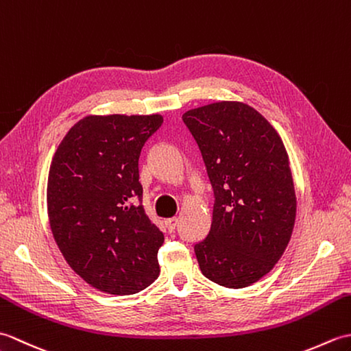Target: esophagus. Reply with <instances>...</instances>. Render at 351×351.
Masks as SVG:
<instances>
[{"instance_id":"esophagus-1","label":"esophagus","mask_w":351,"mask_h":351,"mask_svg":"<svg viewBox=\"0 0 351 351\" xmlns=\"http://www.w3.org/2000/svg\"><path fill=\"white\" fill-rule=\"evenodd\" d=\"M176 226H178V219H176V217L167 220V229H169V232H175Z\"/></svg>"}]
</instances>
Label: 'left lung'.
<instances>
[{
	"instance_id": "8db88e82",
	"label": "left lung",
	"mask_w": 351,
	"mask_h": 351,
	"mask_svg": "<svg viewBox=\"0 0 351 351\" xmlns=\"http://www.w3.org/2000/svg\"><path fill=\"white\" fill-rule=\"evenodd\" d=\"M214 191L213 221L195 244L200 271L244 288L271 270L295 221V191L279 134L243 102H215L182 114Z\"/></svg>"
}]
</instances>
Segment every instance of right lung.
<instances>
[{
	"label": "right lung",
	"mask_w": 351,
	"mask_h": 351,
	"mask_svg": "<svg viewBox=\"0 0 351 351\" xmlns=\"http://www.w3.org/2000/svg\"><path fill=\"white\" fill-rule=\"evenodd\" d=\"M162 123L151 116H87L52 158L48 217L71 268L108 294H136L158 278L164 235L141 205L138 158Z\"/></svg>",
	"instance_id": "1"
}]
</instances>
